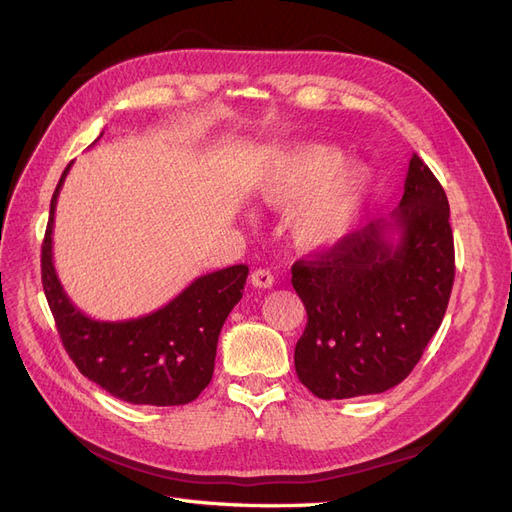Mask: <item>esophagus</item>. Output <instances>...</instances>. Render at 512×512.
Segmentation results:
<instances>
[{
  "label": "esophagus",
  "mask_w": 512,
  "mask_h": 512,
  "mask_svg": "<svg viewBox=\"0 0 512 512\" xmlns=\"http://www.w3.org/2000/svg\"><path fill=\"white\" fill-rule=\"evenodd\" d=\"M250 282L254 288H271L273 286V275L271 271L267 269H256L252 275H250Z\"/></svg>",
  "instance_id": "1"
}]
</instances>
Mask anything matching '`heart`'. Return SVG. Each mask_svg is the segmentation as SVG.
<instances>
[{
  "mask_svg": "<svg viewBox=\"0 0 512 512\" xmlns=\"http://www.w3.org/2000/svg\"><path fill=\"white\" fill-rule=\"evenodd\" d=\"M342 151L299 143L275 151L258 181V198L273 209L292 207L288 232L303 252H322L342 241L369 192L363 164H342Z\"/></svg>",
  "mask_w": 512,
  "mask_h": 512,
  "instance_id": "1",
  "label": "heart"
}]
</instances>
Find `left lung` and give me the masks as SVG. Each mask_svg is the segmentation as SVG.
Masks as SVG:
<instances>
[{
    "mask_svg": "<svg viewBox=\"0 0 512 512\" xmlns=\"http://www.w3.org/2000/svg\"><path fill=\"white\" fill-rule=\"evenodd\" d=\"M448 200L412 156L399 207L292 265L307 324L299 380L320 399L384 393L410 376L440 329L455 280Z\"/></svg>",
    "mask_w": 512,
    "mask_h": 512,
    "instance_id": "8db88e82",
    "label": "left lung"
}]
</instances>
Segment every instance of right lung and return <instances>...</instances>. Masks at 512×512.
Masks as SVG:
<instances>
[{
  "mask_svg": "<svg viewBox=\"0 0 512 512\" xmlns=\"http://www.w3.org/2000/svg\"><path fill=\"white\" fill-rule=\"evenodd\" d=\"M66 166L51 200L42 243V286L61 342L74 365L117 399L138 406H183L211 382L224 320L243 297L245 265L200 275L177 297L141 318L85 316L61 286L53 265V224Z\"/></svg>",
  "mask_w": 512,
  "mask_h": 512,
  "instance_id": "1",
  "label": "right lung"
}]
</instances>
